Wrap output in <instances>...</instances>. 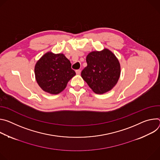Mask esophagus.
I'll use <instances>...</instances> for the list:
<instances>
[{
    "label": "esophagus",
    "instance_id": "1",
    "mask_svg": "<svg viewBox=\"0 0 160 160\" xmlns=\"http://www.w3.org/2000/svg\"><path fill=\"white\" fill-rule=\"evenodd\" d=\"M81 70H79V69H78V70H76V74H78V75H79V74H81Z\"/></svg>",
    "mask_w": 160,
    "mask_h": 160
}]
</instances>
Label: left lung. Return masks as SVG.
Wrapping results in <instances>:
<instances>
[{"label": "left lung", "instance_id": "obj_1", "mask_svg": "<svg viewBox=\"0 0 160 160\" xmlns=\"http://www.w3.org/2000/svg\"><path fill=\"white\" fill-rule=\"evenodd\" d=\"M87 66L82 70L81 77L97 94L111 90L121 74L119 62L107 48L90 52L86 57Z\"/></svg>", "mask_w": 160, "mask_h": 160}]
</instances>
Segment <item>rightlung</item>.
Here are the masks:
<instances>
[{
    "label": "right lung",
    "instance_id": "right-lung-1",
    "mask_svg": "<svg viewBox=\"0 0 160 160\" xmlns=\"http://www.w3.org/2000/svg\"><path fill=\"white\" fill-rule=\"evenodd\" d=\"M35 78L41 89L48 93L57 95L65 90L68 82L76 72L62 53L46 52L35 63Z\"/></svg>",
    "mask_w": 160,
    "mask_h": 160
}]
</instances>
